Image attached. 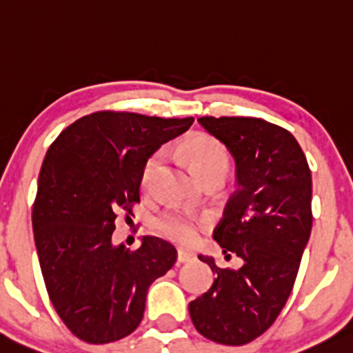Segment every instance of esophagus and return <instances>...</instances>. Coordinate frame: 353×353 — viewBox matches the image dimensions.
I'll use <instances>...</instances> for the list:
<instances>
[{
    "label": "esophagus",
    "instance_id": "esophagus-1",
    "mask_svg": "<svg viewBox=\"0 0 353 353\" xmlns=\"http://www.w3.org/2000/svg\"><path fill=\"white\" fill-rule=\"evenodd\" d=\"M177 260H179V263L192 261L195 260V253L188 252V250H179V252H177Z\"/></svg>",
    "mask_w": 353,
    "mask_h": 353
}]
</instances>
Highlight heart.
<instances>
[{"label": "heart", "mask_w": 353, "mask_h": 353, "mask_svg": "<svg viewBox=\"0 0 353 353\" xmlns=\"http://www.w3.org/2000/svg\"><path fill=\"white\" fill-rule=\"evenodd\" d=\"M179 154L192 168L195 176L202 182L220 177L225 179L230 165V158L225 146L219 139L209 134H197L189 138L179 146ZM165 150H158L144 161L141 169V189L144 192H151L154 189L159 174L163 172L165 164ZM154 230L164 239L181 245H192L197 241L202 228L207 227L205 219L194 217L181 210H165L158 215L152 222Z\"/></svg>", "instance_id": "heart-1"}]
</instances>
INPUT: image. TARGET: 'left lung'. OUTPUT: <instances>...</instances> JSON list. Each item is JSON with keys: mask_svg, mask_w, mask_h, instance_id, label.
<instances>
[{"mask_svg": "<svg viewBox=\"0 0 353 353\" xmlns=\"http://www.w3.org/2000/svg\"><path fill=\"white\" fill-rule=\"evenodd\" d=\"M236 163L239 189L225 207L214 239L243 260L219 268L201 298L189 304L195 329L223 345H245L270 329L290 298L312 228L311 169L290 131L261 118L202 117Z\"/></svg>", "mask_w": 353, "mask_h": 353, "instance_id": "8db88e82", "label": "left lung"}]
</instances>
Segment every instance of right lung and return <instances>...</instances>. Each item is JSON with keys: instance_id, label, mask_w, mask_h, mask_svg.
Segmentation results:
<instances>
[{"instance_id": "1", "label": "right lung", "mask_w": 353, "mask_h": 353, "mask_svg": "<svg viewBox=\"0 0 353 353\" xmlns=\"http://www.w3.org/2000/svg\"><path fill=\"white\" fill-rule=\"evenodd\" d=\"M188 118L97 112L50 144L32 205V230L46 290L75 337L110 343L143 319L151 283L177 260L176 248L144 236L138 250L113 246L118 214L139 203L144 161L189 130Z\"/></svg>"}]
</instances>
